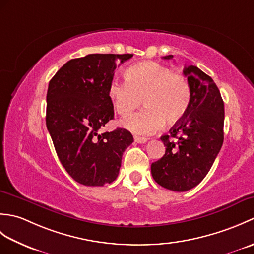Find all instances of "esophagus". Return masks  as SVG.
<instances>
[{"label": "esophagus", "mask_w": 254, "mask_h": 254, "mask_svg": "<svg viewBox=\"0 0 254 254\" xmlns=\"http://www.w3.org/2000/svg\"><path fill=\"white\" fill-rule=\"evenodd\" d=\"M134 141H135L136 143H138V144H144V143H146L147 142V138L146 137H141V136H134Z\"/></svg>", "instance_id": "esophagus-1"}]
</instances>
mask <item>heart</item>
<instances>
[{
	"mask_svg": "<svg viewBox=\"0 0 254 254\" xmlns=\"http://www.w3.org/2000/svg\"><path fill=\"white\" fill-rule=\"evenodd\" d=\"M127 80L113 79L109 96L116 111L127 116L142 105L146 109L122 121L135 133L149 134L163 126L175 124L185 117L191 101L187 79L156 62H142L128 67Z\"/></svg>",
	"mask_w": 254,
	"mask_h": 254,
	"instance_id": "heart-1",
	"label": "heart"
}]
</instances>
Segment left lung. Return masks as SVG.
Returning <instances> with one entry per match:
<instances>
[{
    "mask_svg": "<svg viewBox=\"0 0 254 254\" xmlns=\"http://www.w3.org/2000/svg\"><path fill=\"white\" fill-rule=\"evenodd\" d=\"M183 74L191 90L190 106L169 135L160 137L165 155L150 167L159 186L177 192L190 190L204 179L224 142V101L216 84L196 66H185Z\"/></svg>",
    "mask_w": 254,
    "mask_h": 254,
    "instance_id": "left-lung-1",
    "label": "left lung"
}]
</instances>
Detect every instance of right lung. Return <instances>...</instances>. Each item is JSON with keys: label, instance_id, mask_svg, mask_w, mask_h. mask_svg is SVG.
<instances>
[{"label": "right lung", "instance_id": "obj_1", "mask_svg": "<svg viewBox=\"0 0 254 254\" xmlns=\"http://www.w3.org/2000/svg\"><path fill=\"white\" fill-rule=\"evenodd\" d=\"M132 57L95 53L72 59L50 80L47 128L62 166L80 185L115 181L124 150L133 142L126 128L99 133L115 116L109 96L115 69Z\"/></svg>", "mask_w": 254, "mask_h": 254}]
</instances>
